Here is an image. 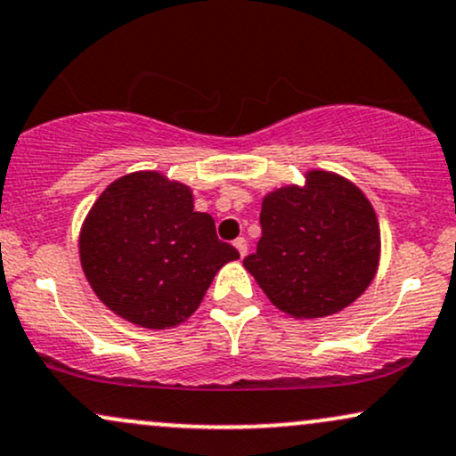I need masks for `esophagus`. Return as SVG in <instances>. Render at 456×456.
<instances>
[{
    "mask_svg": "<svg viewBox=\"0 0 456 456\" xmlns=\"http://www.w3.org/2000/svg\"><path fill=\"white\" fill-rule=\"evenodd\" d=\"M233 246H235V248H238L240 256H244L246 250H248V242H246V238H238V240H235V242H233Z\"/></svg>",
    "mask_w": 456,
    "mask_h": 456,
    "instance_id": "1",
    "label": "esophagus"
}]
</instances>
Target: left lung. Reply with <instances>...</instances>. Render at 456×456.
Returning <instances> with one entry per match:
<instances>
[{"instance_id": "left-lung-1", "label": "left lung", "mask_w": 456, "mask_h": 456, "mask_svg": "<svg viewBox=\"0 0 456 456\" xmlns=\"http://www.w3.org/2000/svg\"><path fill=\"white\" fill-rule=\"evenodd\" d=\"M259 221L261 240L244 267L287 314H336L374 281L380 259L378 218L348 180L308 172L304 186L265 195Z\"/></svg>"}]
</instances>
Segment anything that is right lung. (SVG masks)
<instances>
[{
    "label": "right lung",
    "mask_w": 456,
    "mask_h": 456,
    "mask_svg": "<svg viewBox=\"0 0 456 456\" xmlns=\"http://www.w3.org/2000/svg\"><path fill=\"white\" fill-rule=\"evenodd\" d=\"M214 218L193 210L186 184L157 172L123 175L100 195L80 232V263L110 310L146 329L184 322L224 263Z\"/></svg>",
    "instance_id": "1"
}]
</instances>
